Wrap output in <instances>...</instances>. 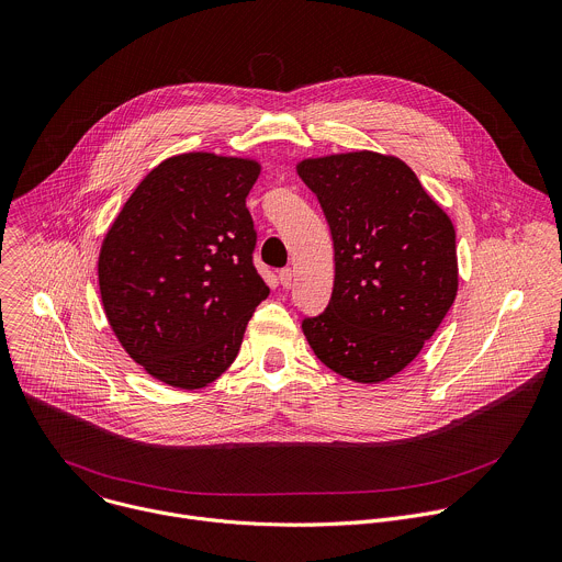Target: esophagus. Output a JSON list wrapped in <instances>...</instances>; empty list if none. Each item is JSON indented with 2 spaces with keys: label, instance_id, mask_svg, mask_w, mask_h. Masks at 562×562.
Returning a JSON list of instances; mask_svg holds the SVG:
<instances>
[{
  "label": "esophagus",
  "instance_id": "esophagus-1",
  "mask_svg": "<svg viewBox=\"0 0 562 562\" xmlns=\"http://www.w3.org/2000/svg\"><path fill=\"white\" fill-rule=\"evenodd\" d=\"M278 278H280V282H282L284 289H291V284H293V269H282Z\"/></svg>",
  "mask_w": 562,
  "mask_h": 562
}]
</instances>
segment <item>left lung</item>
Returning a JSON list of instances; mask_svg holds the SVG:
<instances>
[{"mask_svg": "<svg viewBox=\"0 0 562 562\" xmlns=\"http://www.w3.org/2000/svg\"><path fill=\"white\" fill-rule=\"evenodd\" d=\"M333 236L335 280L324 313L302 319L337 375L380 384L435 335L459 289L448 214L397 156L348 151L297 162Z\"/></svg>", "mask_w": 562, "mask_h": 562, "instance_id": "1", "label": "left lung"}]
</instances>
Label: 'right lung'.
<instances>
[{
    "mask_svg": "<svg viewBox=\"0 0 562 562\" xmlns=\"http://www.w3.org/2000/svg\"><path fill=\"white\" fill-rule=\"evenodd\" d=\"M258 173L251 158L171 156L140 180L103 238L108 322L125 352L173 389L221 378L269 295L247 210Z\"/></svg>",
    "mask_w": 562,
    "mask_h": 562,
    "instance_id": "1",
    "label": "right lung"
}]
</instances>
